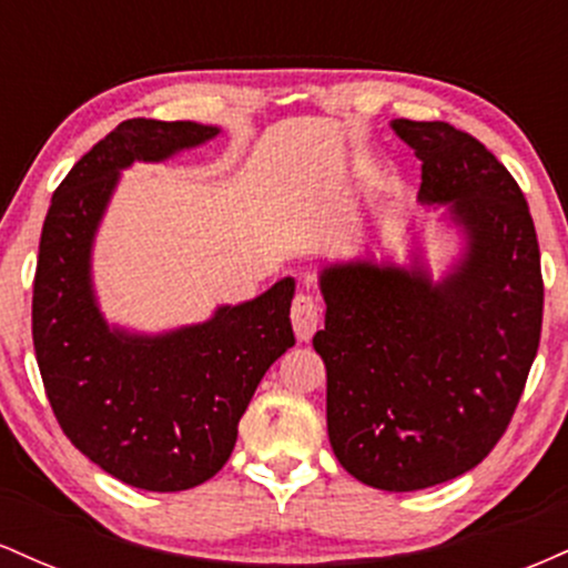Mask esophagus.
Segmentation results:
<instances>
[{"instance_id": "esophagus-1", "label": "esophagus", "mask_w": 568, "mask_h": 568, "mask_svg": "<svg viewBox=\"0 0 568 568\" xmlns=\"http://www.w3.org/2000/svg\"><path fill=\"white\" fill-rule=\"evenodd\" d=\"M291 323H293V331H296L298 342H310L312 334L317 331V325H321V306H317V302L310 296V293H298V296L293 298Z\"/></svg>"}]
</instances>
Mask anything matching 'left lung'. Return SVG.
<instances>
[{"label": "left lung", "instance_id": "left-lung-1", "mask_svg": "<svg viewBox=\"0 0 568 568\" xmlns=\"http://www.w3.org/2000/svg\"><path fill=\"white\" fill-rule=\"evenodd\" d=\"M422 160V205L462 232L440 280L422 247L408 264L323 266L328 438L352 478L416 491L473 470L524 393L542 331V270L524 192L507 168L448 122L393 120Z\"/></svg>", "mask_w": 568, "mask_h": 568}]
</instances>
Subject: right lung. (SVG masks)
I'll use <instances>...</instances> for the list:
<instances>
[{
    "label": "right lung",
    "mask_w": 568,
    "mask_h": 568,
    "mask_svg": "<svg viewBox=\"0 0 568 568\" xmlns=\"http://www.w3.org/2000/svg\"><path fill=\"white\" fill-rule=\"evenodd\" d=\"M219 133L200 122H120L55 189L39 240L31 334L58 425L101 470L143 491H186L213 478L262 376L296 344L293 277L165 334L109 325L98 306L93 240L120 171Z\"/></svg>",
    "instance_id": "obj_1"
}]
</instances>
